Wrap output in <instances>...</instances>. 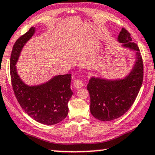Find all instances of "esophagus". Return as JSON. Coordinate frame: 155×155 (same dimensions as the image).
<instances>
[{
	"label": "esophagus",
	"mask_w": 155,
	"mask_h": 155,
	"mask_svg": "<svg viewBox=\"0 0 155 155\" xmlns=\"http://www.w3.org/2000/svg\"><path fill=\"white\" fill-rule=\"evenodd\" d=\"M74 85L76 89H79V88L83 87L84 86V82L82 81V80L81 79H75L74 81Z\"/></svg>",
	"instance_id": "esophagus-1"
}]
</instances>
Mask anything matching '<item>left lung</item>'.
Here are the masks:
<instances>
[{"label": "left lung", "mask_w": 155, "mask_h": 155, "mask_svg": "<svg viewBox=\"0 0 155 155\" xmlns=\"http://www.w3.org/2000/svg\"><path fill=\"white\" fill-rule=\"evenodd\" d=\"M118 41L125 47L136 51V62L127 77L119 80H107L91 77L87 85L90 96V111L96 119L109 121L124 114L134 104L142 87L144 76L143 61L137 44L131 34L122 28Z\"/></svg>", "instance_id": "obj_1"}]
</instances>
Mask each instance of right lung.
I'll use <instances>...</instances> for the list:
<instances>
[{"label": "right lung", "instance_id": "obj_1", "mask_svg": "<svg viewBox=\"0 0 155 155\" xmlns=\"http://www.w3.org/2000/svg\"><path fill=\"white\" fill-rule=\"evenodd\" d=\"M34 33L35 28L31 27L13 45L10 61L11 84L19 104L28 116L41 124H56L68 114V102L73 94L70 88L71 74L54 76L46 84L35 87L21 81L15 64L23 46Z\"/></svg>", "mask_w": 155, "mask_h": 155}]
</instances>
